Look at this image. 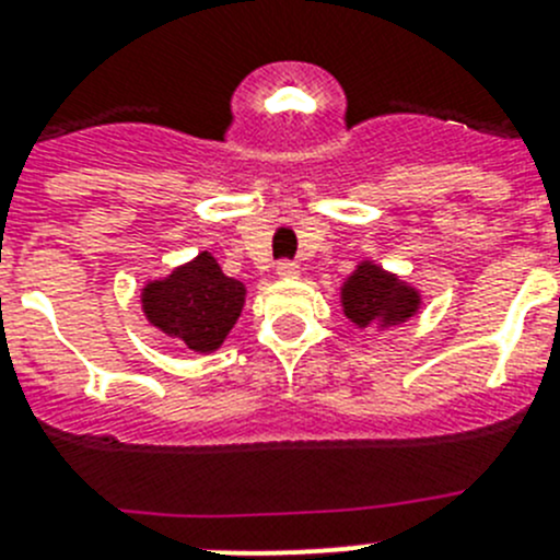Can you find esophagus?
<instances>
[{
  "label": "esophagus",
  "instance_id": "obj_1",
  "mask_svg": "<svg viewBox=\"0 0 560 560\" xmlns=\"http://www.w3.org/2000/svg\"><path fill=\"white\" fill-rule=\"evenodd\" d=\"M277 277H283V280H296L300 277V266L294 260H280L277 264Z\"/></svg>",
  "mask_w": 560,
  "mask_h": 560
}]
</instances>
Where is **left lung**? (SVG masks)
Listing matches in <instances>:
<instances>
[{
    "instance_id": "obj_1",
    "label": "left lung",
    "mask_w": 560,
    "mask_h": 560,
    "mask_svg": "<svg viewBox=\"0 0 560 560\" xmlns=\"http://www.w3.org/2000/svg\"><path fill=\"white\" fill-rule=\"evenodd\" d=\"M340 307L360 329H387L420 311V291L374 260H360L340 285Z\"/></svg>"
}]
</instances>
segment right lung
I'll return each mask as SVG.
<instances>
[{
    "mask_svg": "<svg viewBox=\"0 0 560 560\" xmlns=\"http://www.w3.org/2000/svg\"><path fill=\"white\" fill-rule=\"evenodd\" d=\"M244 300V283L228 277L209 249L175 266L167 277L148 280L140 296L151 327L200 354H211L225 343L242 316Z\"/></svg>",
    "mask_w": 560,
    "mask_h": 560,
    "instance_id": "1",
    "label": "right lung"
}]
</instances>
